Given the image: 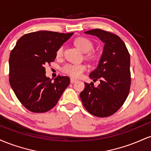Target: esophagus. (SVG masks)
Listing matches in <instances>:
<instances>
[{"label": "esophagus", "instance_id": "obj_1", "mask_svg": "<svg viewBox=\"0 0 151 151\" xmlns=\"http://www.w3.org/2000/svg\"><path fill=\"white\" fill-rule=\"evenodd\" d=\"M77 81V79H74V78H71V79H70V82L72 83V84H73V83H74L75 81Z\"/></svg>", "mask_w": 151, "mask_h": 151}]
</instances>
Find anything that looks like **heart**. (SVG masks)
<instances>
[{"instance_id": "obj_1", "label": "heart", "mask_w": 151, "mask_h": 151, "mask_svg": "<svg viewBox=\"0 0 151 151\" xmlns=\"http://www.w3.org/2000/svg\"><path fill=\"white\" fill-rule=\"evenodd\" d=\"M74 45L81 50V51L86 53V57L91 59H96L97 58L96 54L93 52H89L93 49V45L91 40L86 37H78L74 40ZM64 47L60 46L56 51L57 58H61L63 55ZM62 72L68 74L71 77L77 78L82 74L84 71L86 70V65L84 64H67L62 67Z\"/></svg>"}]
</instances>
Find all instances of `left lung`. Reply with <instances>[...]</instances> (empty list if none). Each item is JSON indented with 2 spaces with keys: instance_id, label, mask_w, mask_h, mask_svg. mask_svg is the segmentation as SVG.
I'll return each instance as SVG.
<instances>
[{
  "instance_id": "left-lung-1",
  "label": "left lung",
  "mask_w": 151,
  "mask_h": 151,
  "mask_svg": "<svg viewBox=\"0 0 151 151\" xmlns=\"http://www.w3.org/2000/svg\"><path fill=\"white\" fill-rule=\"evenodd\" d=\"M84 33L96 36L104 43L99 65L89 77L100 84L84 83L80 93L83 105L90 114L107 117L116 112L125 102L131 86L130 55L125 43L116 35L93 29Z\"/></svg>"
}]
</instances>
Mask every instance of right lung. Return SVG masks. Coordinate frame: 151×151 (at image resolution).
Here are the masks:
<instances>
[{
    "label": "right lung",
    "mask_w": 151,
    "mask_h": 151,
    "mask_svg": "<svg viewBox=\"0 0 151 151\" xmlns=\"http://www.w3.org/2000/svg\"><path fill=\"white\" fill-rule=\"evenodd\" d=\"M73 35L37 31L22 36L9 58V82L17 98L35 113L50 111L70 84L68 77L54 81L45 75V65L55 61L57 50Z\"/></svg>",
    "instance_id": "obj_1"
}]
</instances>
